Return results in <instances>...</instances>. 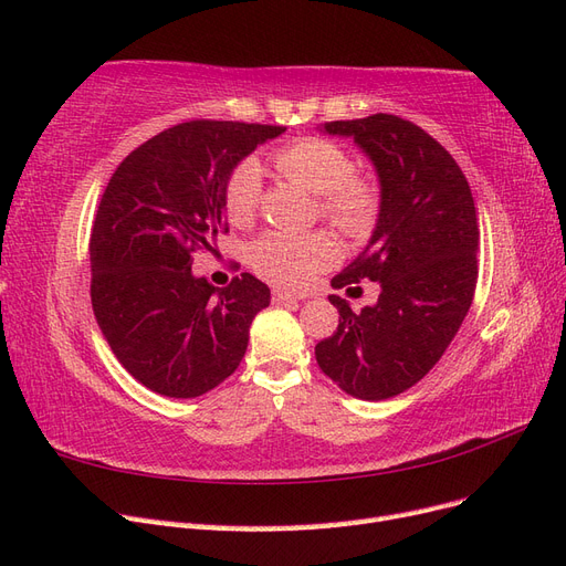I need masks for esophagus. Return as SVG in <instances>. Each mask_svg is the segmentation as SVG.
I'll return each instance as SVG.
<instances>
[{
	"instance_id": "esophagus-1",
	"label": "esophagus",
	"mask_w": 566,
	"mask_h": 566,
	"mask_svg": "<svg viewBox=\"0 0 566 566\" xmlns=\"http://www.w3.org/2000/svg\"><path fill=\"white\" fill-rule=\"evenodd\" d=\"M273 302L281 304V302H300V300H306L310 295L306 293H290V290H273Z\"/></svg>"
}]
</instances>
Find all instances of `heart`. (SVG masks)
<instances>
[{"mask_svg":"<svg viewBox=\"0 0 566 566\" xmlns=\"http://www.w3.org/2000/svg\"><path fill=\"white\" fill-rule=\"evenodd\" d=\"M279 172L316 196V210L342 235L361 241L380 219L382 188L373 175L356 172L345 146L325 136H302L273 153ZM262 167L245 158L238 163L224 186V210L231 224L245 227L262 208ZM339 256L331 233L269 231L248 248V262L256 276L281 287L310 285Z\"/></svg>","mask_w":566,"mask_h":566,"instance_id":"heart-1","label":"heart"}]
</instances>
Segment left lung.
I'll list each match as a JSON object with an SVG mask.
<instances>
[{
    "label": "left lung",
    "mask_w": 566,
    "mask_h": 566,
    "mask_svg": "<svg viewBox=\"0 0 566 566\" xmlns=\"http://www.w3.org/2000/svg\"><path fill=\"white\" fill-rule=\"evenodd\" d=\"M378 167L382 210L368 248L333 279L347 293L380 283L378 304L337 306V331L316 345L321 370L347 394L382 401L420 382L465 321L476 287V208L451 153L410 119H335Z\"/></svg>",
    "instance_id": "obj_1"
}]
</instances>
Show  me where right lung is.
<instances>
[{"label": "right lung", "mask_w": 566, "mask_h": 566, "mask_svg": "<svg viewBox=\"0 0 566 566\" xmlns=\"http://www.w3.org/2000/svg\"><path fill=\"white\" fill-rule=\"evenodd\" d=\"M281 125L191 119L153 136L117 165L92 229V306L134 380L172 399L214 389L241 366L269 287L250 273L214 287L196 279L198 250L229 233L231 169Z\"/></svg>", "instance_id": "obj_1"}]
</instances>
